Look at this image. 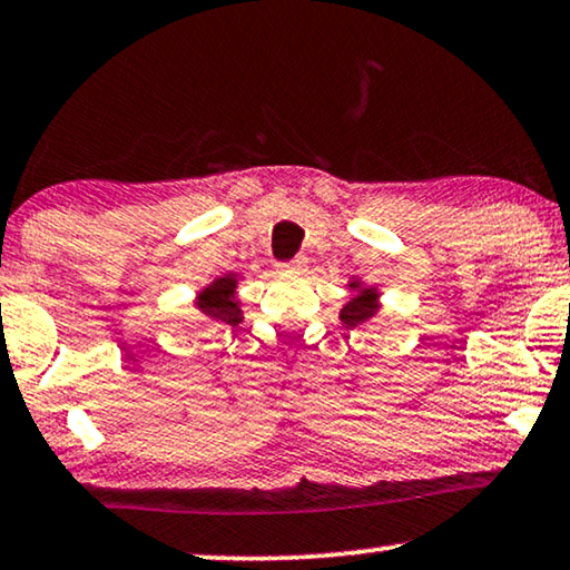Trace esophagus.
Masks as SVG:
<instances>
[{"label": "esophagus", "instance_id": "34e87169", "mask_svg": "<svg viewBox=\"0 0 570 570\" xmlns=\"http://www.w3.org/2000/svg\"><path fill=\"white\" fill-rule=\"evenodd\" d=\"M282 271L284 274H304V271H307V258L296 256L292 263H284Z\"/></svg>", "mask_w": 570, "mask_h": 570}]
</instances>
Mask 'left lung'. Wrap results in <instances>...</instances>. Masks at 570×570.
<instances>
[{"instance_id":"left-lung-1","label":"left lung","mask_w":570,"mask_h":570,"mask_svg":"<svg viewBox=\"0 0 570 570\" xmlns=\"http://www.w3.org/2000/svg\"><path fill=\"white\" fill-rule=\"evenodd\" d=\"M347 288H351L353 296L345 302V307L340 309V322H343L347 330H353L358 325H366L368 320H373L381 312V292L376 286L361 282L358 276H353L351 282H347Z\"/></svg>"}]
</instances>
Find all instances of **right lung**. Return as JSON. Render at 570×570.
Returning a JSON list of instances; mask_svg holds the SVG:
<instances>
[{"label": "right lung", "instance_id": "right-lung-1", "mask_svg": "<svg viewBox=\"0 0 570 570\" xmlns=\"http://www.w3.org/2000/svg\"><path fill=\"white\" fill-rule=\"evenodd\" d=\"M237 274L217 276L215 282H209L204 288H199L194 296V309H197L204 320H217L225 325H240L243 309L240 299H237Z\"/></svg>", "mask_w": 570, "mask_h": 570}]
</instances>
